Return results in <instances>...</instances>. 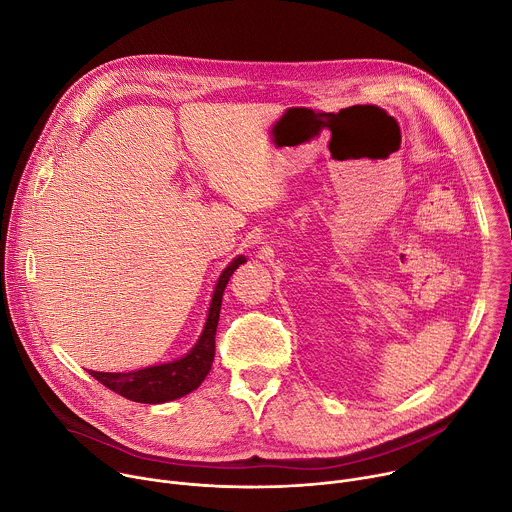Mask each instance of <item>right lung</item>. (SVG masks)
Masks as SVG:
<instances>
[{
    "label": "right lung",
    "mask_w": 512,
    "mask_h": 512,
    "mask_svg": "<svg viewBox=\"0 0 512 512\" xmlns=\"http://www.w3.org/2000/svg\"><path fill=\"white\" fill-rule=\"evenodd\" d=\"M247 259L241 255L237 257L223 273L218 277L212 304L208 310L206 326L200 336V340L194 344V348L180 360L160 364V367L141 369L133 373H97L91 371V377H95L101 385L111 389L113 393L137 401V403H166L174 401L178 397H184L200 387L204 377L208 375L212 360H214V336L218 326V314H221L223 294L225 287L233 275V271L245 263Z\"/></svg>",
    "instance_id": "add662e5"
}]
</instances>
